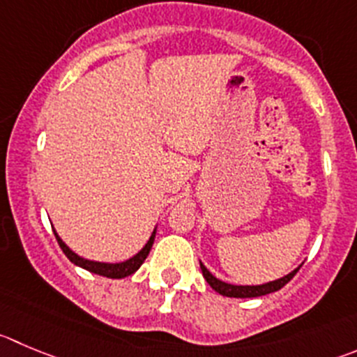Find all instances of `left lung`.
<instances>
[{
  "label": "left lung",
  "instance_id": "obj_1",
  "mask_svg": "<svg viewBox=\"0 0 357 357\" xmlns=\"http://www.w3.org/2000/svg\"><path fill=\"white\" fill-rule=\"evenodd\" d=\"M199 266H202L203 277H205L206 282L210 284V287L215 289L219 294H222V296H229V298H257V296H264V294L275 293V291L282 289V287L289 282L291 278L298 273V270H300V268H296V270L291 271V273L286 275V277L273 280V282L263 284V286H233V284H226L222 282V280H219V278L213 277V275L210 273L202 263H199Z\"/></svg>",
  "mask_w": 357,
  "mask_h": 357
}]
</instances>
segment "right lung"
I'll list each match as a JSON object with an SVG mask.
<instances>
[{"label": "right lung", "mask_w": 357, "mask_h": 357, "mask_svg": "<svg viewBox=\"0 0 357 357\" xmlns=\"http://www.w3.org/2000/svg\"><path fill=\"white\" fill-rule=\"evenodd\" d=\"M54 235H56V240H57V243H59L61 249H63V252L66 254V257L73 264H77V266H80V268H86V270H89L91 273L103 275V277H108V278H124V277H128V275L135 273V271H137L138 268L142 266V263H144V261H145V257L149 256V252H151V249H152V243H154L155 229H154V233H152V235H151V238H149V242L145 243L144 249H142L140 252L137 254V256H133V257H131V259L124 261V263H115V264L98 263V261L84 259V257L77 256V254H75L73 250L68 249L66 243H64L63 240H61L59 236H57L56 231H54Z\"/></svg>", "instance_id": "add662e5"}]
</instances>
